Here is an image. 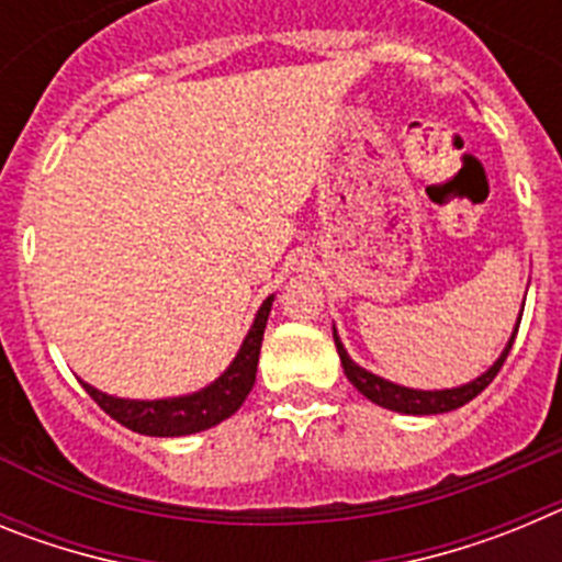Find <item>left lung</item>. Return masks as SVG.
<instances>
[{
    "label": "left lung",
    "mask_w": 562,
    "mask_h": 562,
    "mask_svg": "<svg viewBox=\"0 0 562 562\" xmlns=\"http://www.w3.org/2000/svg\"><path fill=\"white\" fill-rule=\"evenodd\" d=\"M520 315H524V312H520ZM520 315H518V324H515L513 335H509V340H506L504 351H501V357L493 362V366H490V369L484 371V374L475 376V380H470V382H464V385H456V389H441V391L405 389V385H396V382L385 380V376L371 374L369 369H362V366H357V362L351 360L349 351H346V346H342L340 337H337V329H331V335H335V346H337V355H340L342 371H346V376H349L351 385H355V389L360 391L366 400H371L374 405H380V408L396 411V414L434 416V414H448V411L461 408V405H467L470 400H475V396H479L481 391H484L486 385L495 380V374H498L501 366H504L506 355H509V349H513L515 335H518V326H520Z\"/></svg>",
    "instance_id": "1"
}]
</instances>
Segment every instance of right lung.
Segmentation results:
<instances>
[{"mask_svg":"<svg viewBox=\"0 0 562 562\" xmlns=\"http://www.w3.org/2000/svg\"><path fill=\"white\" fill-rule=\"evenodd\" d=\"M272 301L270 295L265 304L258 306L252 326L247 329L245 340L238 346L236 357L231 360L225 371H222L211 385L193 391V394L182 396H166V400H123V396H112L106 391H98L95 385L81 380L87 394L106 411L112 419L126 425L128 430L143 436H191L202 434V430L220 425V422L231 419L247 394L256 385V369H258V351H261V340H265L267 317H270Z\"/></svg>","mask_w":562,"mask_h":562,"instance_id":"add662e5","label":"right lung"}]
</instances>
